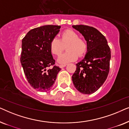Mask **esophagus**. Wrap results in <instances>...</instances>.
I'll list each match as a JSON object with an SVG mask.
<instances>
[{
  "label": "esophagus",
  "mask_w": 129,
  "mask_h": 129,
  "mask_svg": "<svg viewBox=\"0 0 129 129\" xmlns=\"http://www.w3.org/2000/svg\"><path fill=\"white\" fill-rule=\"evenodd\" d=\"M66 65L67 64H60L59 66V67L60 68H64V67H66Z\"/></svg>",
  "instance_id": "esophagus-1"
}]
</instances>
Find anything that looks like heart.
Returning <instances> with one entry per match:
<instances>
[{
	"label": "heart",
	"instance_id": "b5f03b06",
	"mask_svg": "<svg viewBox=\"0 0 129 129\" xmlns=\"http://www.w3.org/2000/svg\"><path fill=\"white\" fill-rule=\"evenodd\" d=\"M67 52L58 58V63L65 64L75 61L77 57H82L86 53L87 45L86 42L79 38L77 33L72 30H66L61 33L60 39L53 38L50 43V50L54 55L59 56L64 50Z\"/></svg>",
	"mask_w": 129,
	"mask_h": 129
}]
</instances>
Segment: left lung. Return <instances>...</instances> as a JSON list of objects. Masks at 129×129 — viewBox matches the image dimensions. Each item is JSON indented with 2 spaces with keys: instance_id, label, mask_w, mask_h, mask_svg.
I'll return each instance as SVG.
<instances>
[{
  "instance_id": "obj_1",
  "label": "left lung",
  "mask_w": 129,
  "mask_h": 129,
  "mask_svg": "<svg viewBox=\"0 0 129 129\" xmlns=\"http://www.w3.org/2000/svg\"><path fill=\"white\" fill-rule=\"evenodd\" d=\"M86 40L87 50L84 59L76 64L72 76L76 89L83 94L98 90L106 80L109 72L110 49L106 39L98 30L86 25H73Z\"/></svg>"
}]
</instances>
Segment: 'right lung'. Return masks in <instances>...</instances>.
I'll return each mask as SVG.
<instances>
[{
  "label": "right lung",
  "mask_w": 129,
  "mask_h": 129,
  "mask_svg": "<svg viewBox=\"0 0 129 129\" xmlns=\"http://www.w3.org/2000/svg\"><path fill=\"white\" fill-rule=\"evenodd\" d=\"M60 26L45 25L28 32L22 41L20 62L29 84L38 91H47L52 89L60 71L54 66L55 60L50 50V43L59 33Z\"/></svg>",
  "instance_id": "1"
}]
</instances>
